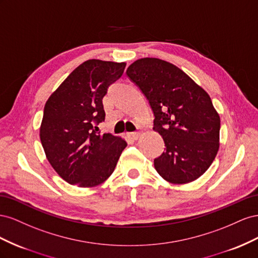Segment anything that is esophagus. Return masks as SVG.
Wrapping results in <instances>:
<instances>
[{
	"instance_id": "34e87169",
	"label": "esophagus",
	"mask_w": 258,
	"mask_h": 258,
	"mask_svg": "<svg viewBox=\"0 0 258 258\" xmlns=\"http://www.w3.org/2000/svg\"><path fill=\"white\" fill-rule=\"evenodd\" d=\"M128 136H130L132 139H134V141H137V139H138L139 137H141V133H139V132H133V133H130Z\"/></svg>"
}]
</instances>
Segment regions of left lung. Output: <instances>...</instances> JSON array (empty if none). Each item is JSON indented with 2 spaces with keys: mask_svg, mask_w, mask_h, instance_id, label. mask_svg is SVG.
Returning <instances> with one entry per match:
<instances>
[{
  "mask_svg": "<svg viewBox=\"0 0 258 258\" xmlns=\"http://www.w3.org/2000/svg\"><path fill=\"white\" fill-rule=\"evenodd\" d=\"M126 76L148 100L154 127L165 144L154 167L165 180L186 183L200 177L219 148L220 120L209 94L176 66L142 58Z\"/></svg>",
  "mask_w": 258,
  "mask_h": 258,
  "instance_id": "1",
  "label": "left lung"
}]
</instances>
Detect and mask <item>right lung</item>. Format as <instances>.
<instances>
[{"label":"right lung","mask_w":258,"mask_h":258,"mask_svg":"<svg viewBox=\"0 0 258 258\" xmlns=\"http://www.w3.org/2000/svg\"><path fill=\"white\" fill-rule=\"evenodd\" d=\"M125 62L90 59L73 70L44 107L41 143L54 170L79 187L104 182L126 147L121 137L100 134L105 121L102 98L119 80Z\"/></svg>","instance_id":"obj_1"}]
</instances>
